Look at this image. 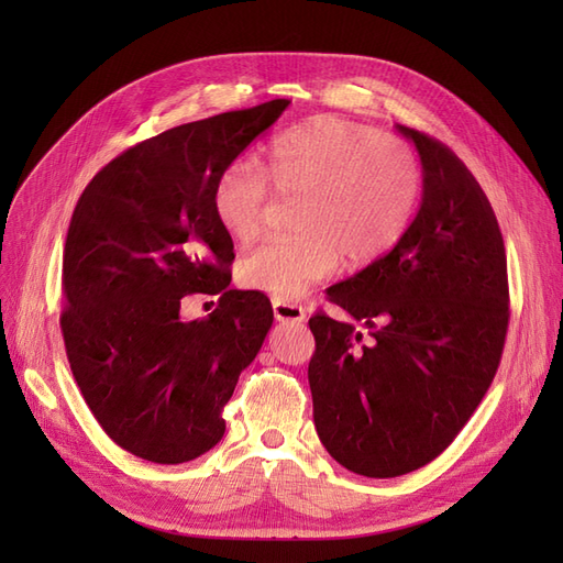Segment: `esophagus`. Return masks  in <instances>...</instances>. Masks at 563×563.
<instances>
[{"instance_id":"1","label":"esophagus","mask_w":563,"mask_h":563,"mask_svg":"<svg viewBox=\"0 0 563 563\" xmlns=\"http://www.w3.org/2000/svg\"><path fill=\"white\" fill-rule=\"evenodd\" d=\"M272 312H275V319L277 321H294V323H300L305 321V308L298 302H288V300H282V298H275L272 300Z\"/></svg>"}]
</instances>
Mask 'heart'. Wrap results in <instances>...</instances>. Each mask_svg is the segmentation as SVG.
I'll return each mask as SVG.
<instances>
[{"label":"heart","instance_id":"1","mask_svg":"<svg viewBox=\"0 0 563 563\" xmlns=\"http://www.w3.org/2000/svg\"><path fill=\"white\" fill-rule=\"evenodd\" d=\"M267 187L296 199L294 232L265 242L236 267L255 291L296 300L331 277L340 258L364 265L397 242L413 213L420 174L397 135L338 117H317L272 139L258 159L232 162L213 183L218 225L246 244L261 230Z\"/></svg>","mask_w":563,"mask_h":563}]
</instances>
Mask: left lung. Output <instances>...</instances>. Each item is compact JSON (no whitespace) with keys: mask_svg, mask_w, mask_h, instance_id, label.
I'll return each mask as SVG.
<instances>
[{"mask_svg":"<svg viewBox=\"0 0 563 563\" xmlns=\"http://www.w3.org/2000/svg\"><path fill=\"white\" fill-rule=\"evenodd\" d=\"M397 129L418 150L420 209L395 249L327 291L368 338L321 312L310 319L317 434L371 479L428 465L465 428L509 319L505 244L479 183L446 145Z\"/></svg>","mask_w":563,"mask_h":563,"instance_id":"left-lung-1","label":"left lung"}]
</instances>
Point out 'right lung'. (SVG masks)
Returning a JSON list of instances; mask_svg holds the SVG:
<instances>
[{
    "label": "right lung",
    "instance_id": "obj_1",
    "mask_svg": "<svg viewBox=\"0 0 563 563\" xmlns=\"http://www.w3.org/2000/svg\"><path fill=\"white\" fill-rule=\"evenodd\" d=\"M291 100L168 129L100 168L81 192L63 253L60 329L73 376L117 446L178 465L225 434L223 406L261 352L272 305L234 291L232 236L213 183ZM220 295L185 322L179 300Z\"/></svg>",
    "mask_w": 563,
    "mask_h": 563
}]
</instances>
